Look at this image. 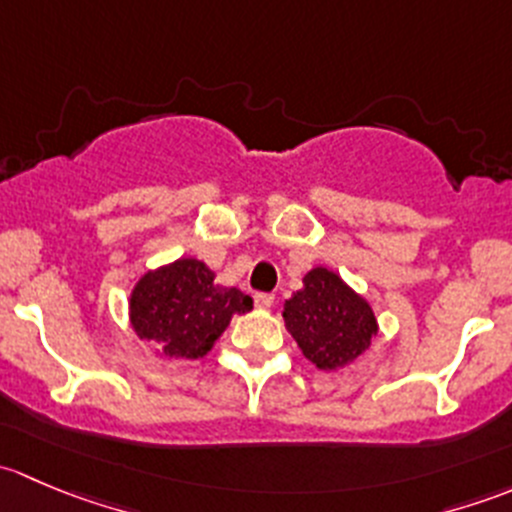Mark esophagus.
I'll list each match as a JSON object with an SVG mask.
<instances>
[{"instance_id":"34e87169","label":"esophagus","mask_w":512,"mask_h":512,"mask_svg":"<svg viewBox=\"0 0 512 512\" xmlns=\"http://www.w3.org/2000/svg\"><path fill=\"white\" fill-rule=\"evenodd\" d=\"M255 304L260 309H270L272 304H275V297H272V294H267V292H257L255 294Z\"/></svg>"}]
</instances>
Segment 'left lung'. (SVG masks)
I'll return each mask as SVG.
<instances>
[{
  "mask_svg": "<svg viewBox=\"0 0 512 512\" xmlns=\"http://www.w3.org/2000/svg\"><path fill=\"white\" fill-rule=\"evenodd\" d=\"M285 302V327L317 369L347 366L379 332L374 312L337 272L314 267Z\"/></svg>",
  "mask_w": 512,
  "mask_h": 512,
  "instance_id": "obj_1",
  "label": "left lung"
}]
</instances>
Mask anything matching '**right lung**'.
<instances>
[{
	"mask_svg": "<svg viewBox=\"0 0 512 512\" xmlns=\"http://www.w3.org/2000/svg\"><path fill=\"white\" fill-rule=\"evenodd\" d=\"M131 327L170 359H200L213 349L232 314L252 309L250 294L215 285V272L195 257L146 272L131 292Z\"/></svg>",
	"mask_w": 512,
	"mask_h": 512,
	"instance_id": "right-lung-1",
	"label": "right lung"
}]
</instances>
